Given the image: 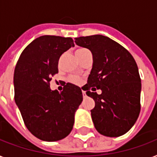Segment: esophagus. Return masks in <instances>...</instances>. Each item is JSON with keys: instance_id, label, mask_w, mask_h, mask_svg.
Returning a JSON list of instances; mask_svg holds the SVG:
<instances>
[{"instance_id": "esophagus-1", "label": "esophagus", "mask_w": 157, "mask_h": 157, "mask_svg": "<svg viewBox=\"0 0 157 157\" xmlns=\"http://www.w3.org/2000/svg\"><path fill=\"white\" fill-rule=\"evenodd\" d=\"M82 94H83L84 98H86V92H85V91H82Z\"/></svg>"}]
</instances>
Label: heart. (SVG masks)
<instances>
[{
  "instance_id": "1",
  "label": "heart",
  "mask_w": 157,
  "mask_h": 157,
  "mask_svg": "<svg viewBox=\"0 0 157 157\" xmlns=\"http://www.w3.org/2000/svg\"><path fill=\"white\" fill-rule=\"evenodd\" d=\"M86 51H88V50H86V49H84V48H81V49H79V50H76V57H80L84 53H86ZM70 81L72 82V83H75V84H79L81 82V80L79 78L78 76H71L70 78H69Z\"/></svg>"
}]
</instances>
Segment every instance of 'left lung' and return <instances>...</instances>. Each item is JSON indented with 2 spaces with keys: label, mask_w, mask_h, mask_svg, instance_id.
I'll use <instances>...</instances> for the list:
<instances>
[{
  "label": "left lung",
  "mask_w": 157,
  "mask_h": 157,
  "mask_svg": "<svg viewBox=\"0 0 157 157\" xmlns=\"http://www.w3.org/2000/svg\"><path fill=\"white\" fill-rule=\"evenodd\" d=\"M75 42L93 55L84 90L95 102L90 111L94 127L104 136H121L135 124L140 112L141 79L136 62L128 50L105 36H81ZM96 89L102 93L98 95Z\"/></svg>",
  "instance_id": "1"
}]
</instances>
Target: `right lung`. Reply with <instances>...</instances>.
<instances>
[{
	"label": "right lung",
	"instance_id": "obj_1",
	"mask_svg": "<svg viewBox=\"0 0 157 157\" xmlns=\"http://www.w3.org/2000/svg\"><path fill=\"white\" fill-rule=\"evenodd\" d=\"M73 46L71 37L41 36L23 50L16 64L14 101L26 127L43 141L61 140L71 133L83 99L81 88L73 84L67 83L61 93L50 87L59 58Z\"/></svg>",
	"mask_w": 157,
	"mask_h": 157
}]
</instances>
